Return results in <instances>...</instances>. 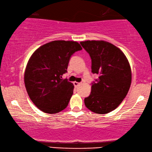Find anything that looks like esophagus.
<instances>
[{"label":"esophagus","instance_id":"obj_1","mask_svg":"<svg viewBox=\"0 0 152 152\" xmlns=\"http://www.w3.org/2000/svg\"><path fill=\"white\" fill-rule=\"evenodd\" d=\"M80 84H81V83H79V82H73L74 86H75V87H77V86H79V85H80Z\"/></svg>","mask_w":152,"mask_h":152}]
</instances>
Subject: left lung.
I'll use <instances>...</instances> for the list:
<instances>
[{
  "instance_id": "8db88e82",
  "label": "left lung",
  "mask_w": 152,
  "mask_h": 152,
  "mask_svg": "<svg viewBox=\"0 0 152 152\" xmlns=\"http://www.w3.org/2000/svg\"><path fill=\"white\" fill-rule=\"evenodd\" d=\"M91 59V72L99 75L92 83L91 93L84 99L86 107L95 113L115 109L126 97L132 83V71L124 54L104 41L80 42Z\"/></svg>"
}]
</instances>
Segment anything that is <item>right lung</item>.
Listing matches in <instances>:
<instances>
[{"instance_id":"1","label":"right lung","mask_w":152,"mask_h":152,"mask_svg":"<svg viewBox=\"0 0 152 152\" xmlns=\"http://www.w3.org/2000/svg\"><path fill=\"white\" fill-rule=\"evenodd\" d=\"M82 50L76 41H53L39 48L29 59L24 75L31 100L43 112L55 114L67 107L74 86L62 76L71 56Z\"/></svg>"}]
</instances>
